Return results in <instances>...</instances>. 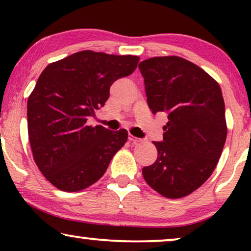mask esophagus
Masks as SVG:
<instances>
[{
	"mask_svg": "<svg viewBox=\"0 0 251 251\" xmlns=\"http://www.w3.org/2000/svg\"><path fill=\"white\" fill-rule=\"evenodd\" d=\"M129 140H130V142H131V143H133V144H139L140 142H142V139L137 138V137L132 136V135H129Z\"/></svg>",
	"mask_w": 251,
	"mask_h": 251,
	"instance_id": "obj_1",
	"label": "esophagus"
}]
</instances>
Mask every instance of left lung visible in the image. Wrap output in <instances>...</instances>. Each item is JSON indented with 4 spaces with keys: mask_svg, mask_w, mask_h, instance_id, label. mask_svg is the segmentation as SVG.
Segmentation results:
<instances>
[{
    "mask_svg": "<svg viewBox=\"0 0 251 251\" xmlns=\"http://www.w3.org/2000/svg\"><path fill=\"white\" fill-rule=\"evenodd\" d=\"M147 104L154 114L167 112L163 142H153L157 159L143 168L144 179L168 199L201 186L217 166L227 126L217 81L177 56L153 57L139 64Z\"/></svg>",
    "mask_w": 251,
    "mask_h": 251,
    "instance_id": "8db88e82",
    "label": "left lung"
}]
</instances>
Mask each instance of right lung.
<instances>
[{
    "instance_id": "right-lung-1",
    "label": "right lung",
    "mask_w": 251,
    "mask_h": 251,
    "mask_svg": "<svg viewBox=\"0 0 251 251\" xmlns=\"http://www.w3.org/2000/svg\"><path fill=\"white\" fill-rule=\"evenodd\" d=\"M139 57L84 50L44 68L27 101L28 139L37 168L58 190L78 192L100 179L128 131L87 125L109 88Z\"/></svg>"
}]
</instances>
